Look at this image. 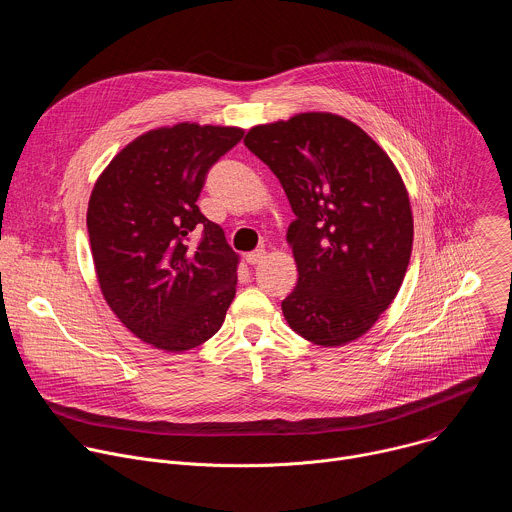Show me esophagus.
<instances>
[{"instance_id": "obj_1", "label": "esophagus", "mask_w": 512, "mask_h": 512, "mask_svg": "<svg viewBox=\"0 0 512 512\" xmlns=\"http://www.w3.org/2000/svg\"><path fill=\"white\" fill-rule=\"evenodd\" d=\"M265 257H267V251H265V249H257V251H251V253L245 255L247 263H251V265H257V263L265 261Z\"/></svg>"}]
</instances>
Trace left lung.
<instances>
[{"label":"left lung","instance_id":"obj_1","mask_svg":"<svg viewBox=\"0 0 512 512\" xmlns=\"http://www.w3.org/2000/svg\"><path fill=\"white\" fill-rule=\"evenodd\" d=\"M243 141L296 214L287 245L298 285L281 302L289 328L326 348L367 334L395 300L413 247L409 192L393 160L326 111L255 125Z\"/></svg>","mask_w":512,"mask_h":512}]
</instances>
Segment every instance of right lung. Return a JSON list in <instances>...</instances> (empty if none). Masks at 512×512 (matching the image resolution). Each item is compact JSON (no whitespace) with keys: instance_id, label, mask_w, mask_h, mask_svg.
Returning a JSON list of instances; mask_svg holds the SVG:
<instances>
[{"instance_id":"add662e5","label":"right lung","mask_w":512,"mask_h":512,"mask_svg":"<svg viewBox=\"0 0 512 512\" xmlns=\"http://www.w3.org/2000/svg\"><path fill=\"white\" fill-rule=\"evenodd\" d=\"M229 125L176 123L141 133L97 178L87 229L101 294L139 340L184 352L223 326L239 255L196 200L210 166L243 137ZM205 229L190 250L187 235Z\"/></svg>"}]
</instances>
